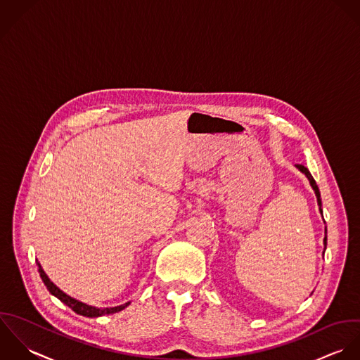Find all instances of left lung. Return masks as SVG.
<instances>
[{
    "label": "left lung",
    "instance_id": "8db88e82",
    "mask_svg": "<svg viewBox=\"0 0 360 360\" xmlns=\"http://www.w3.org/2000/svg\"><path fill=\"white\" fill-rule=\"evenodd\" d=\"M302 174H304V176L309 179V184H310V186H311V189L314 191V195H316V199H317V205H319V210H320V213L323 214V209H321V199H320V191H319V186H317V184H316V181L313 179V176H311V174L309 172V169L304 167V165H302V164H296L295 165ZM326 245H327V228H326V236H324V250H326Z\"/></svg>",
    "mask_w": 360,
    "mask_h": 360
}]
</instances>
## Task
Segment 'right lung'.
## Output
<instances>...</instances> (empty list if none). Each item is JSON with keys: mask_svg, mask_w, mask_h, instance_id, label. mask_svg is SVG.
Here are the masks:
<instances>
[{"mask_svg": "<svg viewBox=\"0 0 360 360\" xmlns=\"http://www.w3.org/2000/svg\"><path fill=\"white\" fill-rule=\"evenodd\" d=\"M37 263V267H39V273H40V277L44 283V285L47 287V289L50 290L51 295H54L56 297H58L63 303H65L68 307H71L75 313L80 314V316H84V317H100V316H104V314H114V313H118L121 310H124L127 306L131 304V302H127L124 304H120V306H115V307H96V306H90L87 303H83L80 300H76L72 296L67 295L64 290H61L60 288L57 287L50 278L49 276L44 273L41 264L36 260Z\"/></svg>", "mask_w": 360, "mask_h": 360, "instance_id": "obj_1", "label": "right lung"}]
</instances>
